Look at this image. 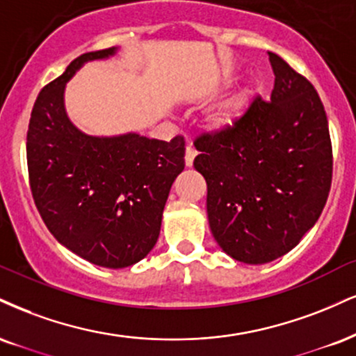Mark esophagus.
Returning a JSON list of instances; mask_svg holds the SVG:
<instances>
[{"instance_id": "1", "label": "esophagus", "mask_w": 356, "mask_h": 356, "mask_svg": "<svg viewBox=\"0 0 356 356\" xmlns=\"http://www.w3.org/2000/svg\"><path fill=\"white\" fill-rule=\"evenodd\" d=\"M194 157H195V151L194 149L191 147V145H187L186 147V167H192V164H194Z\"/></svg>"}]
</instances>
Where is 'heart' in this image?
I'll return each instance as SVG.
<instances>
[{"mask_svg": "<svg viewBox=\"0 0 356 356\" xmlns=\"http://www.w3.org/2000/svg\"><path fill=\"white\" fill-rule=\"evenodd\" d=\"M254 96L255 86L252 84L235 92L232 97L222 102L219 108L209 114L207 121H205V131L212 136H224L232 131L250 108Z\"/></svg>", "mask_w": 356, "mask_h": 356, "instance_id": "b5f03b06", "label": "heart"}]
</instances>
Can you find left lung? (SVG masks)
<instances>
[{"mask_svg": "<svg viewBox=\"0 0 356 356\" xmlns=\"http://www.w3.org/2000/svg\"><path fill=\"white\" fill-rule=\"evenodd\" d=\"M275 84L224 136L195 140L207 182V217L234 260L262 265L298 245L322 213L332 186V143L315 88L268 53Z\"/></svg>", "mask_w": 356, "mask_h": 356, "instance_id": "left-lung-1", "label": "left lung"}]
</instances>
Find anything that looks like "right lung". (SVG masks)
<instances>
[{"label":"right lung","mask_w":356,"mask_h":356,"mask_svg":"<svg viewBox=\"0 0 356 356\" xmlns=\"http://www.w3.org/2000/svg\"><path fill=\"white\" fill-rule=\"evenodd\" d=\"M119 48L76 58L40 92L29 119L28 169L38 211L61 245L106 268L131 267L156 245L170 187L184 170V139L126 132L86 134L64 104L66 84L86 63Z\"/></svg>","instance_id":"obj_1"}]
</instances>
